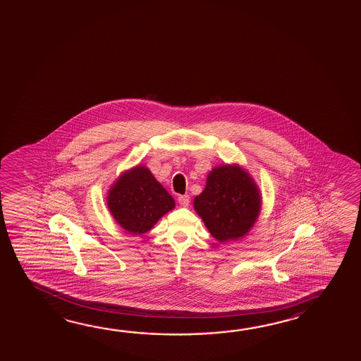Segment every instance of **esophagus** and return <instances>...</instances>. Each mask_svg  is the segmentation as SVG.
Masks as SVG:
<instances>
[{
  "label": "esophagus",
  "mask_w": 361,
  "mask_h": 361,
  "mask_svg": "<svg viewBox=\"0 0 361 361\" xmlns=\"http://www.w3.org/2000/svg\"><path fill=\"white\" fill-rule=\"evenodd\" d=\"M178 204L181 205V207H189L190 204V197L188 195H180L178 196Z\"/></svg>",
  "instance_id": "obj_1"
}]
</instances>
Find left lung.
<instances>
[{"instance_id": "8db88e82", "label": "left lung", "mask_w": 361, "mask_h": 361, "mask_svg": "<svg viewBox=\"0 0 361 361\" xmlns=\"http://www.w3.org/2000/svg\"><path fill=\"white\" fill-rule=\"evenodd\" d=\"M194 209L218 242L245 237L262 209V195L255 178L238 164L215 166L207 185L194 199Z\"/></svg>"}]
</instances>
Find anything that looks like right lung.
<instances>
[{
    "label": "right lung",
    "mask_w": 361,
    "mask_h": 361,
    "mask_svg": "<svg viewBox=\"0 0 361 361\" xmlns=\"http://www.w3.org/2000/svg\"><path fill=\"white\" fill-rule=\"evenodd\" d=\"M106 207L122 229L141 235L175 207V200L148 167L136 165L111 185Z\"/></svg>",
    "instance_id": "obj_1"
}]
</instances>
